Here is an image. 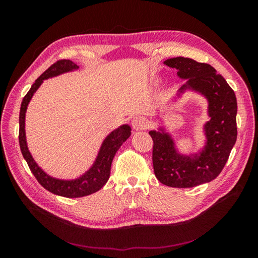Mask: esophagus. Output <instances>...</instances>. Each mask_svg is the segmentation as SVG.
<instances>
[{
	"label": "esophagus",
	"mask_w": 258,
	"mask_h": 258,
	"mask_svg": "<svg viewBox=\"0 0 258 258\" xmlns=\"http://www.w3.org/2000/svg\"><path fill=\"white\" fill-rule=\"evenodd\" d=\"M132 126L134 130L140 131V130H146L150 126V121L147 118L146 116H135L132 119Z\"/></svg>",
	"instance_id": "1"
}]
</instances>
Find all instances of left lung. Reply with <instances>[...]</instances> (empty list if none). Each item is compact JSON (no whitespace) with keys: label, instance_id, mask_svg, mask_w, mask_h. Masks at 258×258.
I'll use <instances>...</instances> for the list:
<instances>
[{"label":"left lung","instance_id":"obj_1","mask_svg":"<svg viewBox=\"0 0 258 258\" xmlns=\"http://www.w3.org/2000/svg\"><path fill=\"white\" fill-rule=\"evenodd\" d=\"M164 64L175 68L177 76L185 80L167 106L176 103L186 92L198 93L207 101L208 120L203 125L204 146L189 154L180 151L166 126L150 131L155 175L167 186L194 187L216 178L228 161L237 141V98L211 64L183 56L165 60Z\"/></svg>","mask_w":258,"mask_h":258}]
</instances>
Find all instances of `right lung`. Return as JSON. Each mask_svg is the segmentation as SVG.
Instances as JSON below:
<instances>
[{"label": "right lung", "mask_w": 258, "mask_h": 258, "mask_svg": "<svg viewBox=\"0 0 258 258\" xmlns=\"http://www.w3.org/2000/svg\"><path fill=\"white\" fill-rule=\"evenodd\" d=\"M80 68L72 60H60L52 64L42 75L35 81L34 84L30 87L28 93L21 102L20 113H19V146L21 154H23L25 160L27 161L30 171L40 182V184L56 196L66 198H80L84 196L92 195L94 192L99 191L106 184L110 176V167L113 157L118 151L120 146L131 137V126L128 124H123L118 127L111 131L101 143V147L98 151L93 164L91 167L85 171L82 175L71 180H64V178H58L47 174L44 169L41 168L38 164L33 158L32 154L28 149L27 139H26V111L27 107L32 100L33 95L40 89L43 82L49 78H53L56 76L62 75L66 73H73Z\"/></svg>", "instance_id": "right-lung-1"}]
</instances>
